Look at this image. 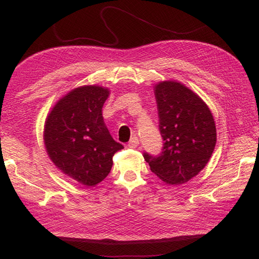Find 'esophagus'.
Wrapping results in <instances>:
<instances>
[{"instance_id": "obj_1", "label": "esophagus", "mask_w": 259, "mask_h": 259, "mask_svg": "<svg viewBox=\"0 0 259 259\" xmlns=\"http://www.w3.org/2000/svg\"><path fill=\"white\" fill-rule=\"evenodd\" d=\"M138 145H139V139L136 137V136H134V137H131L130 140H129V143H128V146L130 148H136Z\"/></svg>"}]
</instances>
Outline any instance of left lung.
I'll use <instances>...</instances> for the list:
<instances>
[{
    "mask_svg": "<svg viewBox=\"0 0 259 259\" xmlns=\"http://www.w3.org/2000/svg\"><path fill=\"white\" fill-rule=\"evenodd\" d=\"M162 152L144 159L161 181L179 185L195 177L212 155L216 145L213 116L202 99L182 83L163 81L155 85Z\"/></svg>",
    "mask_w": 259,
    "mask_h": 259,
    "instance_id": "1",
    "label": "left lung"
}]
</instances>
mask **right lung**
<instances>
[{"label": "right lung", "mask_w": 259, "mask_h": 259, "mask_svg": "<svg viewBox=\"0 0 259 259\" xmlns=\"http://www.w3.org/2000/svg\"><path fill=\"white\" fill-rule=\"evenodd\" d=\"M108 95V89L98 85L75 88L58 100L46 121L48 155L57 168L85 186L104 181L113 155L123 148L104 122L102 109Z\"/></svg>", "instance_id": "add662e5"}]
</instances>
